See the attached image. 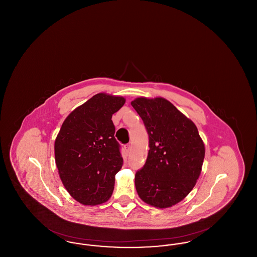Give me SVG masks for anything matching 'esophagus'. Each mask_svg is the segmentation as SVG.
<instances>
[{
  "mask_svg": "<svg viewBox=\"0 0 257 257\" xmlns=\"http://www.w3.org/2000/svg\"><path fill=\"white\" fill-rule=\"evenodd\" d=\"M124 149H125V151H126V153L128 154L129 152H130V150H131V146L130 145H126L125 147H124Z\"/></svg>",
  "mask_w": 257,
  "mask_h": 257,
  "instance_id": "1",
  "label": "esophagus"
}]
</instances>
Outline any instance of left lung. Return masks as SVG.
Wrapping results in <instances>:
<instances>
[{
  "mask_svg": "<svg viewBox=\"0 0 257 257\" xmlns=\"http://www.w3.org/2000/svg\"><path fill=\"white\" fill-rule=\"evenodd\" d=\"M149 136L146 165L135 175L143 201L170 208L190 194L198 179L205 147L196 124L163 97L136 98L131 102Z\"/></svg>",
  "mask_w": 257,
  "mask_h": 257,
  "instance_id": "8db88e82",
  "label": "left lung"
}]
</instances>
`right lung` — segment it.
Returning <instances> with one entry per match:
<instances>
[{
    "mask_svg": "<svg viewBox=\"0 0 257 257\" xmlns=\"http://www.w3.org/2000/svg\"><path fill=\"white\" fill-rule=\"evenodd\" d=\"M125 98L97 93L72 110L55 141V161L69 195L83 205L110 199L115 174L122 167L111 116Z\"/></svg>",
    "mask_w": 257,
    "mask_h": 257,
    "instance_id": "obj_1",
    "label": "right lung"
}]
</instances>
